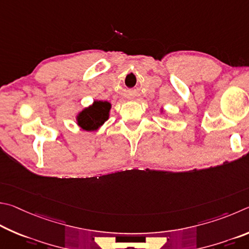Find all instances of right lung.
<instances>
[{"label": "right lung", "mask_w": 249, "mask_h": 249, "mask_svg": "<svg viewBox=\"0 0 249 249\" xmlns=\"http://www.w3.org/2000/svg\"><path fill=\"white\" fill-rule=\"evenodd\" d=\"M110 104L108 102H94L90 107L83 110L77 116V124L83 130L94 131L108 119Z\"/></svg>", "instance_id": "1"}]
</instances>
